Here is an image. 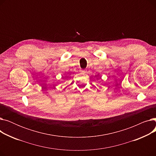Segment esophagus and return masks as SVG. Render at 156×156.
Segmentation results:
<instances>
[{"instance_id":"34e87169","label":"esophagus","mask_w":156,"mask_h":156,"mask_svg":"<svg viewBox=\"0 0 156 156\" xmlns=\"http://www.w3.org/2000/svg\"><path fill=\"white\" fill-rule=\"evenodd\" d=\"M81 72L82 73H86L87 71H86V70H85V69H81Z\"/></svg>"}]
</instances>
